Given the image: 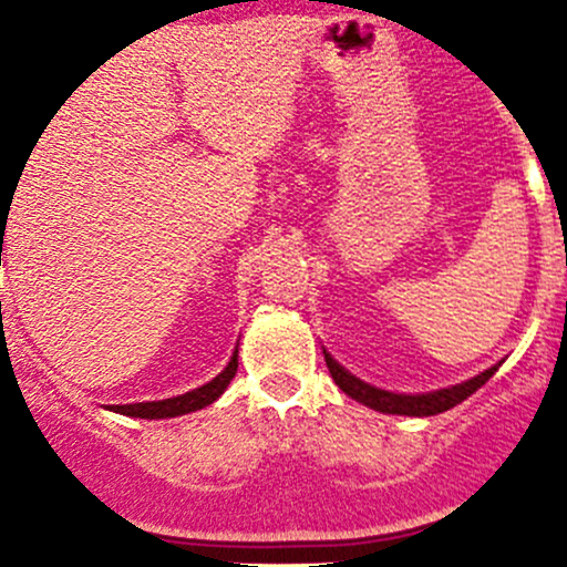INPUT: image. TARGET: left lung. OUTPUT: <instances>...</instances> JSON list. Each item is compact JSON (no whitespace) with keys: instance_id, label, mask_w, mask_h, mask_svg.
Returning <instances> with one entry per match:
<instances>
[{"instance_id":"1","label":"left lung","mask_w":567,"mask_h":567,"mask_svg":"<svg viewBox=\"0 0 567 567\" xmlns=\"http://www.w3.org/2000/svg\"><path fill=\"white\" fill-rule=\"evenodd\" d=\"M326 368H329L334 384L340 386L348 398L359 400V403L370 405V409H375V411H384V414H405V416H433V414H442V411H450L453 405L463 403L468 394L477 392L480 386H483L485 381L496 373V368H491V370H485V373L474 375L472 381H463V384H458V386H450V390H439V392H427V394H394V392L375 390V386L359 381L357 375H351L348 370H342L340 364L329 357V353H326Z\"/></svg>"}]
</instances>
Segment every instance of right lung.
<instances>
[{"instance_id":"1","label":"right lung","mask_w":567,"mask_h":567,"mask_svg":"<svg viewBox=\"0 0 567 567\" xmlns=\"http://www.w3.org/2000/svg\"><path fill=\"white\" fill-rule=\"evenodd\" d=\"M238 370V348L233 353L230 364L216 375L214 381H208L199 390H192L186 394H177V398H167V400H153V403H128V405H114V411L125 416H140V420H164V416H181L188 414V411L205 409V405L214 403L221 392L227 390V384L233 381Z\"/></svg>"}]
</instances>
